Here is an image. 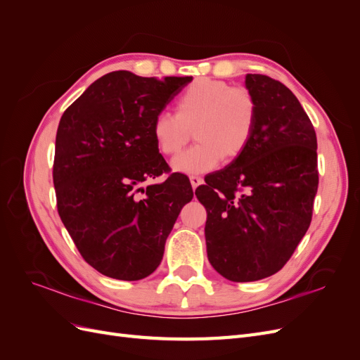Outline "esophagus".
I'll list each match as a JSON object with an SVG mask.
<instances>
[{"mask_svg":"<svg viewBox=\"0 0 360 360\" xmlns=\"http://www.w3.org/2000/svg\"><path fill=\"white\" fill-rule=\"evenodd\" d=\"M189 179H191V184H192L193 189H197L200 184H202V181H204L202 177H200V176H191Z\"/></svg>","mask_w":360,"mask_h":360,"instance_id":"1","label":"esophagus"}]
</instances>
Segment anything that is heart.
<instances>
[{"mask_svg":"<svg viewBox=\"0 0 360 360\" xmlns=\"http://www.w3.org/2000/svg\"><path fill=\"white\" fill-rule=\"evenodd\" d=\"M258 102L245 86L200 78L189 84L176 101V115L159 112L151 123V136L163 156H176L189 143L191 130L198 141L172 160L179 172L198 174L214 169L222 159L234 160L252 141Z\"/></svg>","mask_w":360,"mask_h":360,"instance_id":"heart-1","label":"heart"}]
</instances>
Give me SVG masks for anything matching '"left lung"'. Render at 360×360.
Wrapping results in <instances>:
<instances>
[{
	"mask_svg": "<svg viewBox=\"0 0 360 360\" xmlns=\"http://www.w3.org/2000/svg\"><path fill=\"white\" fill-rule=\"evenodd\" d=\"M258 102L248 148L195 191L205 207L207 257L234 282L275 275L312 219L319 189L317 136L290 89L266 75H246Z\"/></svg>",
	"mask_w": 360,
	"mask_h": 360,
	"instance_id": "8db88e82",
	"label": "left lung"
}]
</instances>
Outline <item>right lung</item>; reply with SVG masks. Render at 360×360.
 <instances>
[{"mask_svg": "<svg viewBox=\"0 0 360 360\" xmlns=\"http://www.w3.org/2000/svg\"><path fill=\"white\" fill-rule=\"evenodd\" d=\"M191 81L111 72L60 120L52 169L57 210L82 258L105 276L153 274L181 207L193 198L181 172L143 188L169 172L151 123Z\"/></svg>", "mask_w": 360, "mask_h": 360, "instance_id": "right-lung-1", "label": "right lung"}]
</instances>
